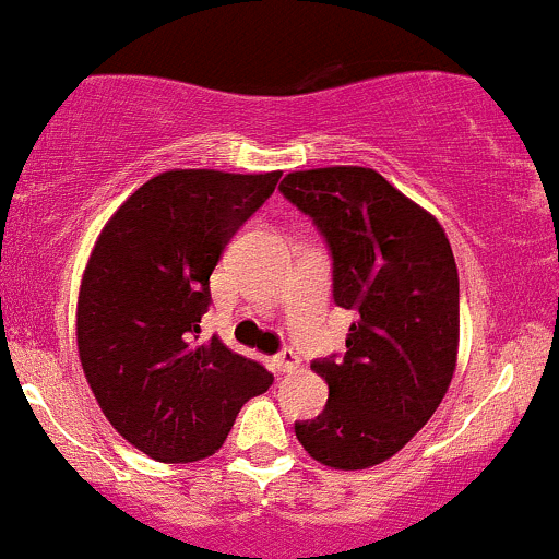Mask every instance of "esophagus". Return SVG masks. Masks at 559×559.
Here are the masks:
<instances>
[{"instance_id": "1", "label": "esophagus", "mask_w": 559, "mask_h": 559, "mask_svg": "<svg viewBox=\"0 0 559 559\" xmlns=\"http://www.w3.org/2000/svg\"><path fill=\"white\" fill-rule=\"evenodd\" d=\"M272 366H274V371H277V373L296 371V368H298V355L293 353V349H282L280 355H274Z\"/></svg>"}]
</instances>
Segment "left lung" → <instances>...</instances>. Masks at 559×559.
Listing matches in <instances>:
<instances>
[{
  "instance_id": "obj_1",
  "label": "left lung",
  "mask_w": 559,
  "mask_h": 559,
  "mask_svg": "<svg viewBox=\"0 0 559 559\" xmlns=\"http://www.w3.org/2000/svg\"><path fill=\"white\" fill-rule=\"evenodd\" d=\"M280 191L318 223L333 255V301L358 314L344 358L312 364L328 404L296 423V439L328 468H371L404 450L450 390L460 347L450 239L366 166L290 171Z\"/></svg>"
}]
</instances>
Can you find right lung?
Here are the masks:
<instances>
[{
  "instance_id": "right-lung-1",
  "label": "right lung",
  "mask_w": 559,
  "mask_h": 559,
  "mask_svg": "<svg viewBox=\"0 0 559 559\" xmlns=\"http://www.w3.org/2000/svg\"><path fill=\"white\" fill-rule=\"evenodd\" d=\"M282 171H160L102 228L78 293L83 373L115 430L158 463L215 454L272 373L212 336L199 342L210 274Z\"/></svg>"
}]
</instances>
